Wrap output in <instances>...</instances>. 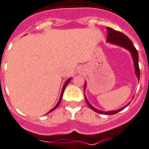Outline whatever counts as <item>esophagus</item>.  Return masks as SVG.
Returning <instances> with one entry per match:
<instances>
[{
    "label": "esophagus",
    "instance_id": "1",
    "mask_svg": "<svg viewBox=\"0 0 149 149\" xmlns=\"http://www.w3.org/2000/svg\"><path fill=\"white\" fill-rule=\"evenodd\" d=\"M79 72H83V69H79Z\"/></svg>",
    "mask_w": 149,
    "mask_h": 149
}]
</instances>
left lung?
Wrapping results in <instances>:
<instances>
[{"label":"left lung","mask_w":149,"mask_h":149,"mask_svg":"<svg viewBox=\"0 0 149 149\" xmlns=\"http://www.w3.org/2000/svg\"><path fill=\"white\" fill-rule=\"evenodd\" d=\"M107 40L106 41L109 42V43H111L113 45H118V46H120V47H123L124 49H127L128 51L131 53V57H132V59H133V62H134V67H135V72L136 76L138 78V80H139V76H140V73H139V55H138V52L137 50L135 48V46L133 45L131 40L129 39V38L124 35L123 33L120 32V31H115V30L112 29L110 27H107ZM86 86H87V84L85 83L84 84V90L86 88ZM85 100H86V102L89 107L92 109L93 111L96 112V113H101V114H109V115H112V114H115L117 113H118L121 110H123V109L127 106L128 104H127L125 107H123L118 109V110H113V111H101V110H99L96 108H94L92 106V104L89 103V101L88 100V99L86 98L85 96Z\"/></svg>","instance_id":"left-lung-1"}]
</instances>
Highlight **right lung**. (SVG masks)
Masks as SVG:
<instances>
[{"label":"right lung","mask_w":149,"mask_h":149,"mask_svg":"<svg viewBox=\"0 0 149 149\" xmlns=\"http://www.w3.org/2000/svg\"><path fill=\"white\" fill-rule=\"evenodd\" d=\"M70 79H71V78H70V79H67V80H66V82H65V83L64 85H63V88H62V90H61V96H60V98H59V100H58V102H57V104H56V105H55V107H53V109H51V110H50V111H49V113H50V112L53 111V110H54V109H57V106H58V105H59V104H60V103H61V98H62V95H63V92H64V91H65V87H66V86H67V84H68L69 83H70Z\"/></svg>","instance_id":"obj_1"}]
</instances>
